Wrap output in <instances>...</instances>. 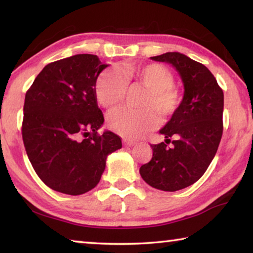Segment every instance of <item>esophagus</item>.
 I'll use <instances>...</instances> for the list:
<instances>
[{"label": "esophagus", "mask_w": 253, "mask_h": 253, "mask_svg": "<svg viewBox=\"0 0 253 253\" xmlns=\"http://www.w3.org/2000/svg\"><path fill=\"white\" fill-rule=\"evenodd\" d=\"M124 145L127 147H130V146H134L135 142L134 140H129V139H124Z\"/></svg>", "instance_id": "1"}]
</instances>
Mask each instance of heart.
Wrapping results in <instances>:
<instances>
[{
	"label": "heart",
	"mask_w": 253,
	"mask_h": 253,
	"mask_svg": "<svg viewBox=\"0 0 253 253\" xmlns=\"http://www.w3.org/2000/svg\"><path fill=\"white\" fill-rule=\"evenodd\" d=\"M126 84H139L146 93L139 100L140 109H121L108 116L111 129L123 137L134 138L157 124V114L164 121L178 113L184 104V92L174 84V75L160 63H129L121 69H107L97 78L95 93L104 108L114 110L125 98Z\"/></svg>",
	"instance_id": "1"
}]
</instances>
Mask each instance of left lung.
<instances>
[{"label": "left lung", "mask_w": 253, "mask_h": 253, "mask_svg": "<svg viewBox=\"0 0 253 253\" xmlns=\"http://www.w3.org/2000/svg\"><path fill=\"white\" fill-rule=\"evenodd\" d=\"M151 59L177 70L185 99L160 130L165 143L151 145L153 156L139 173L148 185L174 192L199 181L215 156L223 132L224 96L211 71L185 54L166 52Z\"/></svg>", "instance_id": "obj_1"}]
</instances>
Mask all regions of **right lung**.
<instances>
[{
    "instance_id": "add662e5",
    "label": "right lung",
    "mask_w": 253,
    "mask_h": 253,
    "mask_svg": "<svg viewBox=\"0 0 253 253\" xmlns=\"http://www.w3.org/2000/svg\"><path fill=\"white\" fill-rule=\"evenodd\" d=\"M107 65L95 54H76L46 65L25 93L22 138L28 157L46 186L69 195L92 190L106 158L122 148L111 131L99 134L96 81Z\"/></svg>"
}]
</instances>
